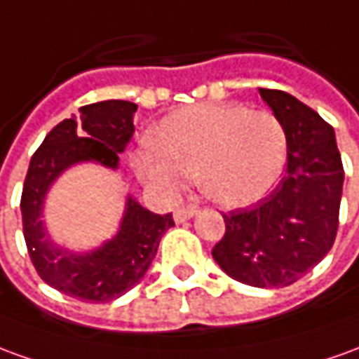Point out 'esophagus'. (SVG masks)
I'll list each match as a JSON object with an SVG mask.
<instances>
[{
	"instance_id": "34e87169",
	"label": "esophagus",
	"mask_w": 359,
	"mask_h": 359,
	"mask_svg": "<svg viewBox=\"0 0 359 359\" xmlns=\"http://www.w3.org/2000/svg\"><path fill=\"white\" fill-rule=\"evenodd\" d=\"M198 208L196 205H180V208H177L175 210V222H187V219H190L192 215L196 214Z\"/></svg>"
}]
</instances>
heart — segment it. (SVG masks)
<instances>
[{"label":"heart","instance_id":"obj_1","mask_svg":"<svg viewBox=\"0 0 359 359\" xmlns=\"http://www.w3.org/2000/svg\"><path fill=\"white\" fill-rule=\"evenodd\" d=\"M287 142L270 110L196 104L172 112L154 132V147L136 155L140 177L177 192L198 175L205 196L225 208L258 202L282 177Z\"/></svg>","mask_w":359,"mask_h":359}]
</instances>
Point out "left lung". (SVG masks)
Instances as JSON below:
<instances>
[{"label":"left lung","instance_id":"8db88e82","mask_svg":"<svg viewBox=\"0 0 359 359\" xmlns=\"http://www.w3.org/2000/svg\"><path fill=\"white\" fill-rule=\"evenodd\" d=\"M260 97L285 130L287 167L270 196L222 214L225 233L212 257L241 284L284 287L332 249L344 167L334 130L315 110L278 89L260 87Z\"/></svg>","mask_w":359,"mask_h":359}]
</instances>
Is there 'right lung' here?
<instances>
[{
    "label": "right lung",
    "instance_id": "obj_1",
    "mask_svg": "<svg viewBox=\"0 0 359 359\" xmlns=\"http://www.w3.org/2000/svg\"><path fill=\"white\" fill-rule=\"evenodd\" d=\"M136 110V104L128 101L85 104L79 109V120L66 118L50 130L25 177L22 235L32 264L46 284L81 302H112L132 290L157 255L163 233L175 225L172 214H154L128 198L118 235L102 249L77 257L54 247L40 222L46 190L69 165L93 159L116 167L118 154L134 134Z\"/></svg>",
    "mask_w": 359,
    "mask_h": 359
}]
</instances>
